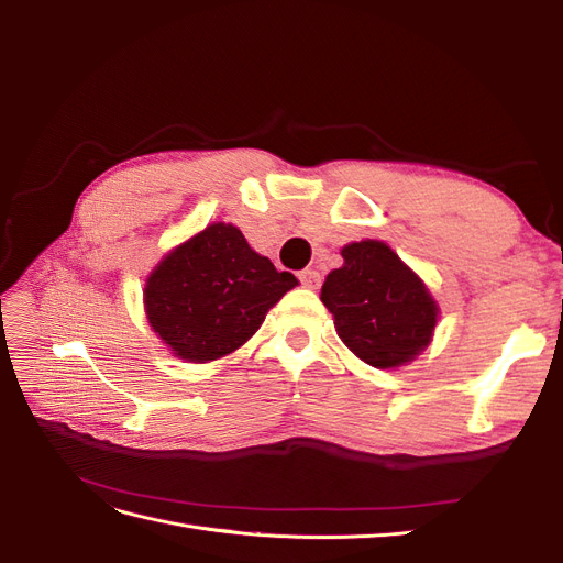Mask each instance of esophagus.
<instances>
[{"mask_svg": "<svg viewBox=\"0 0 563 563\" xmlns=\"http://www.w3.org/2000/svg\"><path fill=\"white\" fill-rule=\"evenodd\" d=\"M298 279H300L302 286H308V288H317L321 284V275H319V269H314V267L298 272Z\"/></svg>", "mask_w": 563, "mask_h": 563, "instance_id": "esophagus-1", "label": "esophagus"}]
</instances>
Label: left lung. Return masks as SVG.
<instances>
[{
    "label": "left lung",
    "instance_id": "obj_1",
    "mask_svg": "<svg viewBox=\"0 0 563 563\" xmlns=\"http://www.w3.org/2000/svg\"><path fill=\"white\" fill-rule=\"evenodd\" d=\"M345 265L321 286L343 343L373 368L411 362L430 345L437 302L387 244L366 240L343 249Z\"/></svg>",
    "mask_w": 563,
    "mask_h": 563
}]
</instances>
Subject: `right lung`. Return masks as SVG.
<instances>
[{"label": "right lung", "mask_w": 563, "mask_h": 563, "mask_svg": "<svg viewBox=\"0 0 563 563\" xmlns=\"http://www.w3.org/2000/svg\"><path fill=\"white\" fill-rule=\"evenodd\" d=\"M296 284L234 225L213 223L155 267L145 284V312L174 354L203 364L244 345Z\"/></svg>", "instance_id": "right-lung-1"}]
</instances>
